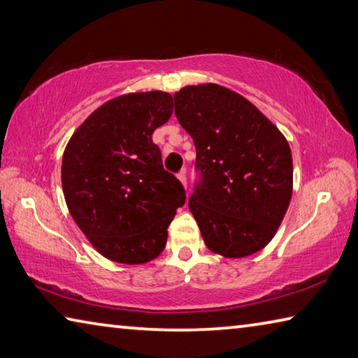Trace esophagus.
Segmentation results:
<instances>
[{
    "label": "esophagus",
    "mask_w": 358,
    "mask_h": 358,
    "mask_svg": "<svg viewBox=\"0 0 358 358\" xmlns=\"http://www.w3.org/2000/svg\"><path fill=\"white\" fill-rule=\"evenodd\" d=\"M178 180L181 181V183H183V186L186 187V171L183 169V171H180V173H178Z\"/></svg>",
    "instance_id": "34e87169"
}]
</instances>
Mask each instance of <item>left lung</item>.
I'll return each mask as SVG.
<instances>
[{
    "label": "left lung",
    "instance_id": "left-lung-1",
    "mask_svg": "<svg viewBox=\"0 0 358 358\" xmlns=\"http://www.w3.org/2000/svg\"><path fill=\"white\" fill-rule=\"evenodd\" d=\"M175 115L196 145L189 197L210 251L246 257L270 243L292 197V153L280 129L243 96L216 83L173 94Z\"/></svg>",
    "mask_w": 358,
    "mask_h": 358
}]
</instances>
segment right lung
<instances>
[{"label":"right lung","instance_id":"add662e5","mask_svg":"<svg viewBox=\"0 0 358 358\" xmlns=\"http://www.w3.org/2000/svg\"><path fill=\"white\" fill-rule=\"evenodd\" d=\"M172 96L129 93L107 101L78 126L63 155L62 183L71 216L113 262L159 256L185 187L164 171L153 132L172 117Z\"/></svg>","mask_w":358,"mask_h":358}]
</instances>
